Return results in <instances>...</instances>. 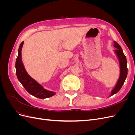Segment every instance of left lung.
<instances>
[{
	"label": "left lung",
	"mask_w": 135,
	"mask_h": 135,
	"mask_svg": "<svg viewBox=\"0 0 135 135\" xmlns=\"http://www.w3.org/2000/svg\"><path fill=\"white\" fill-rule=\"evenodd\" d=\"M114 46L116 48V50L114 51V52H115V54L117 55V57L118 58V60H119V61L120 73L119 78L118 80V82L115 85V87H114V88L112 90L110 96H112L113 95H114V94L117 93L120 90L122 87V85H123L124 83L127 76L128 73L127 66L126 57L123 54V50H122L121 47L119 46V44L115 41L114 42Z\"/></svg>",
	"instance_id": "1"
}]
</instances>
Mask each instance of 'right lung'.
<instances>
[{"instance_id":"add662e5","label":"right lung","mask_w":135,"mask_h":135,"mask_svg":"<svg viewBox=\"0 0 135 135\" xmlns=\"http://www.w3.org/2000/svg\"><path fill=\"white\" fill-rule=\"evenodd\" d=\"M23 44V42L20 44L18 56L16 61V75L18 80L28 93L39 99H46L55 95V92L45 89L27 73L21 60V50Z\"/></svg>"}]
</instances>
